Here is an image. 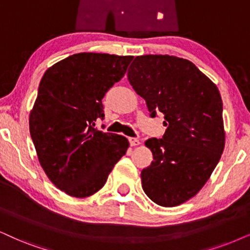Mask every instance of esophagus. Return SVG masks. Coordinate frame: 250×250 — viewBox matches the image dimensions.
<instances>
[{"instance_id":"esophagus-1","label":"esophagus","mask_w":250,"mask_h":250,"mask_svg":"<svg viewBox=\"0 0 250 250\" xmlns=\"http://www.w3.org/2000/svg\"><path fill=\"white\" fill-rule=\"evenodd\" d=\"M129 143H130L131 146H137V145L141 144V142L138 138H135V137H129Z\"/></svg>"}]
</instances>
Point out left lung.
<instances>
[{"instance_id":"left-lung-1","label":"left lung","mask_w":250,"mask_h":250,"mask_svg":"<svg viewBox=\"0 0 250 250\" xmlns=\"http://www.w3.org/2000/svg\"><path fill=\"white\" fill-rule=\"evenodd\" d=\"M128 81L167 127L163 138L145 142L153 162L141 172L142 188L162 207L185 203L203 188L225 147L219 90L194 63L173 55L137 56Z\"/></svg>"}]
</instances>
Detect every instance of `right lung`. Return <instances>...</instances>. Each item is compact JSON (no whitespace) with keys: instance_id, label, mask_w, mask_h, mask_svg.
<instances>
[{"instance_id":"obj_1","label":"right lung","mask_w":250,"mask_h":250,"mask_svg":"<svg viewBox=\"0 0 250 250\" xmlns=\"http://www.w3.org/2000/svg\"><path fill=\"white\" fill-rule=\"evenodd\" d=\"M134 56L78 53L47 69L28 125L38 160L55 187L84 198L100 190L129 147L125 136L93 129L103 98Z\"/></svg>"}]
</instances>
